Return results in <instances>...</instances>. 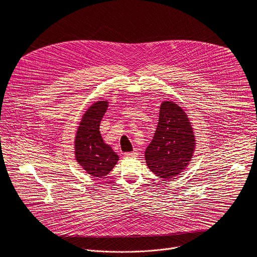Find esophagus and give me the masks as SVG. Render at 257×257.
Masks as SVG:
<instances>
[{"label": "esophagus", "mask_w": 257, "mask_h": 257, "mask_svg": "<svg viewBox=\"0 0 257 257\" xmlns=\"http://www.w3.org/2000/svg\"><path fill=\"white\" fill-rule=\"evenodd\" d=\"M125 156L126 157H137L138 156V152L137 151H133L131 153H126Z\"/></svg>", "instance_id": "obj_1"}]
</instances>
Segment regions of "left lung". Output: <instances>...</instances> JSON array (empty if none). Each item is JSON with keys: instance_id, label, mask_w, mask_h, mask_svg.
Wrapping results in <instances>:
<instances>
[{"instance_id": "left-lung-1", "label": "left lung", "mask_w": 257, "mask_h": 257, "mask_svg": "<svg viewBox=\"0 0 257 257\" xmlns=\"http://www.w3.org/2000/svg\"><path fill=\"white\" fill-rule=\"evenodd\" d=\"M195 138L183 108L173 101H163L155 136L145 151L150 170L170 180L185 170L193 157Z\"/></svg>"}]
</instances>
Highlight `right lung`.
<instances>
[{
  "label": "right lung",
  "instance_id": "add662e5",
  "mask_svg": "<svg viewBox=\"0 0 257 257\" xmlns=\"http://www.w3.org/2000/svg\"><path fill=\"white\" fill-rule=\"evenodd\" d=\"M107 101L94 102L83 115L75 137V159L94 178L106 176L119 161L118 155L105 144L99 132L100 121L106 112Z\"/></svg>",
  "mask_w": 257,
  "mask_h": 257
}]
</instances>
